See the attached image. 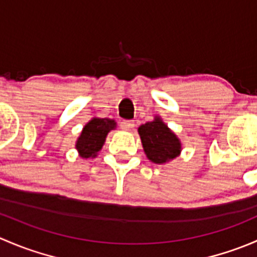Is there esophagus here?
Wrapping results in <instances>:
<instances>
[{
    "label": "esophagus",
    "mask_w": 257,
    "mask_h": 257,
    "mask_svg": "<svg viewBox=\"0 0 257 257\" xmlns=\"http://www.w3.org/2000/svg\"><path fill=\"white\" fill-rule=\"evenodd\" d=\"M119 125H120V128L124 129V131H132L136 124H134L133 120H121L120 123H119Z\"/></svg>",
    "instance_id": "34e87169"
}]
</instances>
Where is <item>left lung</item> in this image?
Segmentation results:
<instances>
[{
    "mask_svg": "<svg viewBox=\"0 0 257 257\" xmlns=\"http://www.w3.org/2000/svg\"><path fill=\"white\" fill-rule=\"evenodd\" d=\"M138 132L145 154L153 163L163 164L174 159L180 153V142L160 118L141 125Z\"/></svg>",
    "mask_w": 257,
    "mask_h": 257,
    "instance_id": "1",
    "label": "left lung"
}]
</instances>
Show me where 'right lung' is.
Here are the masks:
<instances>
[{
	"mask_svg": "<svg viewBox=\"0 0 257 257\" xmlns=\"http://www.w3.org/2000/svg\"><path fill=\"white\" fill-rule=\"evenodd\" d=\"M114 128H115V121L108 118H93L89 123L85 124L76 144L80 157H95L97 153L102 149L107 134Z\"/></svg>",
	"mask_w": 257,
	"mask_h": 257,
	"instance_id": "right-lung-1",
	"label": "right lung"
}]
</instances>
